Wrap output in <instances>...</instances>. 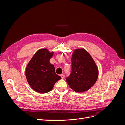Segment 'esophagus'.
<instances>
[{"instance_id": "34e87169", "label": "esophagus", "mask_w": 125, "mask_h": 125, "mask_svg": "<svg viewBox=\"0 0 125 125\" xmlns=\"http://www.w3.org/2000/svg\"><path fill=\"white\" fill-rule=\"evenodd\" d=\"M60 77H61V78L62 79H64V78H65V75L63 74H60Z\"/></svg>"}]
</instances>
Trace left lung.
<instances>
[{"label": "left lung", "instance_id": "1", "mask_svg": "<svg viewBox=\"0 0 125 125\" xmlns=\"http://www.w3.org/2000/svg\"><path fill=\"white\" fill-rule=\"evenodd\" d=\"M99 70L95 62L84 48L77 49L71 57V71L66 81L77 92L89 90L97 81Z\"/></svg>", "mask_w": 125, "mask_h": 125}]
</instances>
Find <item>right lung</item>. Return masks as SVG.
Here are the masks:
<instances>
[{
  "mask_svg": "<svg viewBox=\"0 0 125 125\" xmlns=\"http://www.w3.org/2000/svg\"><path fill=\"white\" fill-rule=\"evenodd\" d=\"M54 54L46 48L40 49L34 55L25 69L29 85L35 91L46 93L51 91L61 77L55 73V67L50 62Z\"/></svg>",
  "mask_w": 125,
  "mask_h": 125,
  "instance_id": "1",
  "label": "right lung"
}]
</instances>
